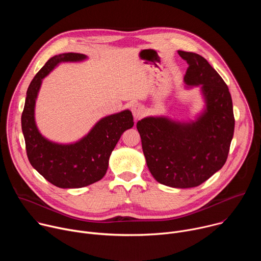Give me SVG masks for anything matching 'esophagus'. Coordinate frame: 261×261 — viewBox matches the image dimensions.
Returning <instances> with one entry per match:
<instances>
[{"mask_svg":"<svg viewBox=\"0 0 261 261\" xmlns=\"http://www.w3.org/2000/svg\"><path fill=\"white\" fill-rule=\"evenodd\" d=\"M132 115L135 120H139L144 116V109L140 104H134L131 108Z\"/></svg>","mask_w":261,"mask_h":261,"instance_id":"obj_1","label":"esophagus"}]
</instances>
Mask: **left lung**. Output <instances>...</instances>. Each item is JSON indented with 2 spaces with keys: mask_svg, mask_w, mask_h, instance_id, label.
Segmentation results:
<instances>
[{
  "mask_svg": "<svg viewBox=\"0 0 261 261\" xmlns=\"http://www.w3.org/2000/svg\"><path fill=\"white\" fill-rule=\"evenodd\" d=\"M189 65L184 81L200 86L204 113L191 123L166 118L137 122L146 165L157 181L173 188L197 187L225 164L234 131L231 95L219 73L201 56L178 50Z\"/></svg>",
  "mask_w": 261,
  "mask_h": 261,
  "instance_id": "1",
  "label": "left lung"
}]
</instances>
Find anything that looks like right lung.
Listing matches in <instances>:
<instances>
[{
	"mask_svg": "<svg viewBox=\"0 0 261 261\" xmlns=\"http://www.w3.org/2000/svg\"><path fill=\"white\" fill-rule=\"evenodd\" d=\"M83 54L55 56L31 82L21 115V129L31 165L59 188H83L100 180L108 168V160L124 131L133 127L131 111L111 115L100 120L82 140L59 144L44 138L35 124L34 109L42 80L61 62L83 61Z\"/></svg>",
	"mask_w": 261,
	"mask_h": 261,
	"instance_id": "obj_1",
	"label": "right lung"
}]
</instances>
